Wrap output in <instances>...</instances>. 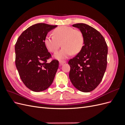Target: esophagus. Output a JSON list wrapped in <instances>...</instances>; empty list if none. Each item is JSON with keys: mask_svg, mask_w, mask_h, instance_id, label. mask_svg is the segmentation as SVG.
I'll use <instances>...</instances> for the list:
<instances>
[{"mask_svg": "<svg viewBox=\"0 0 125 125\" xmlns=\"http://www.w3.org/2000/svg\"><path fill=\"white\" fill-rule=\"evenodd\" d=\"M66 62L65 61V60H60L59 61V64L60 65H62L63 63H65Z\"/></svg>", "mask_w": 125, "mask_h": 125, "instance_id": "esophagus-1", "label": "esophagus"}]
</instances>
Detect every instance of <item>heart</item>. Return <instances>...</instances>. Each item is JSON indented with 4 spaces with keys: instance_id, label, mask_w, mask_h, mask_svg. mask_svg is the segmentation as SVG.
Segmentation results:
<instances>
[{
    "instance_id": "heart-1",
    "label": "heart",
    "mask_w": 125,
    "mask_h": 125,
    "mask_svg": "<svg viewBox=\"0 0 125 125\" xmlns=\"http://www.w3.org/2000/svg\"><path fill=\"white\" fill-rule=\"evenodd\" d=\"M53 35L48 34L45 37L44 44L47 50L55 52L62 45V48L54 54L58 60H63L70 56L73 53L77 54L83 46L84 37L81 31L68 26H62L56 28Z\"/></svg>"
}]
</instances>
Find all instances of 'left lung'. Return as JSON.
I'll return each instance as SVG.
<instances>
[{"label": "left lung", "mask_w": 125, "mask_h": 125, "mask_svg": "<svg viewBox=\"0 0 125 125\" xmlns=\"http://www.w3.org/2000/svg\"><path fill=\"white\" fill-rule=\"evenodd\" d=\"M83 34L81 51L68 62L69 78L75 88L89 92L99 85L107 67L108 48L103 36L96 29L84 23L73 24Z\"/></svg>", "instance_id": "1"}]
</instances>
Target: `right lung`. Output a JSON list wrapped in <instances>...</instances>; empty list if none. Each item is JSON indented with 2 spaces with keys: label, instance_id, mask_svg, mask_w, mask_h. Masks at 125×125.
Returning <instances> with one entry per match:
<instances>
[{
  "label": "right lung",
  "instance_id": "1",
  "mask_svg": "<svg viewBox=\"0 0 125 125\" xmlns=\"http://www.w3.org/2000/svg\"><path fill=\"white\" fill-rule=\"evenodd\" d=\"M57 25L37 23L22 33L15 45L16 66L24 85L33 91H43L50 86L59 66L44 44L48 32Z\"/></svg>",
  "mask_w": 125,
  "mask_h": 125
}]
</instances>
